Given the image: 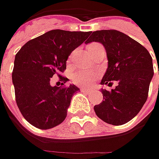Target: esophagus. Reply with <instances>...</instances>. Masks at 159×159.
<instances>
[{"label": "esophagus", "instance_id": "34e87169", "mask_svg": "<svg viewBox=\"0 0 159 159\" xmlns=\"http://www.w3.org/2000/svg\"><path fill=\"white\" fill-rule=\"evenodd\" d=\"M81 91H83V92H86V93H88V94H89V93H91V92H93V90H92V89H85V88H83V89H81Z\"/></svg>", "mask_w": 159, "mask_h": 159}]
</instances>
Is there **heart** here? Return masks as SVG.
<instances>
[{"label":"heart","instance_id":"b5f03b06","mask_svg":"<svg viewBox=\"0 0 159 159\" xmlns=\"http://www.w3.org/2000/svg\"><path fill=\"white\" fill-rule=\"evenodd\" d=\"M99 45V44H92L90 46ZM71 57V56L70 58ZM99 73L96 70H77L72 74V81L79 86H89L94 82L95 79L98 77Z\"/></svg>","mask_w":159,"mask_h":159}]
</instances>
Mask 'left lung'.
I'll return each instance as SVG.
<instances>
[{
  "instance_id": "obj_1",
  "label": "left lung",
  "mask_w": 159,
  "mask_h": 159,
  "mask_svg": "<svg viewBox=\"0 0 159 159\" xmlns=\"http://www.w3.org/2000/svg\"><path fill=\"white\" fill-rule=\"evenodd\" d=\"M102 43L105 48L108 68L102 85L118 86L111 91L101 89L103 101L95 105L98 118L113 125H120L134 119L148 98L153 77L152 57L139 42L117 30L93 32L85 43Z\"/></svg>"
}]
</instances>
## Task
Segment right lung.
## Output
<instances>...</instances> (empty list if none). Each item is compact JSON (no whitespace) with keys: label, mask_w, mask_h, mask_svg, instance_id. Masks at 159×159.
I'll list each match as a JSON object with an SVG mask.
<instances>
[{"label":"right lung","mask_w":159,"mask_h":159,"mask_svg":"<svg viewBox=\"0 0 159 159\" xmlns=\"http://www.w3.org/2000/svg\"><path fill=\"white\" fill-rule=\"evenodd\" d=\"M90 32L51 30L29 40L16 53L12 72L16 102L23 117L39 129H49L64 121L73 95L80 89L75 85L52 87L54 75L66 69V61L81 45ZM63 83V85H64Z\"/></svg>","instance_id":"right-lung-1"}]
</instances>
